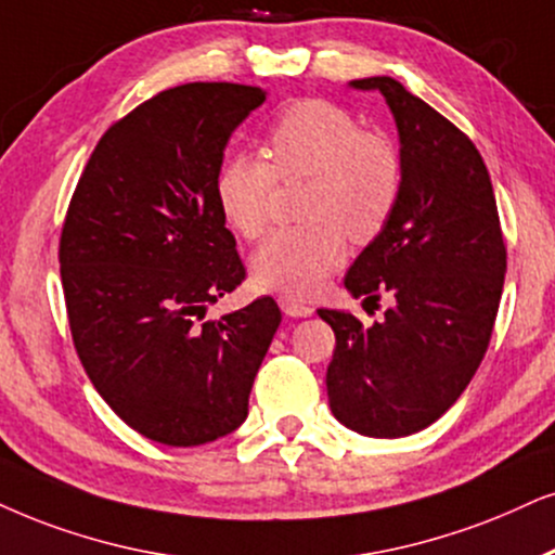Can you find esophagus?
I'll return each mask as SVG.
<instances>
[{
	"label": "esophagus",
	"instance_id": "34e87169",
	"mask_svg": "<svg viewBox=\"0 0 555 555\" xmlns=\"http://www.w3.org/2000/svg\"><path fill=\"white\" fill-rule=\"evenodd\" d=\"M279 307H282L284 314H289V318H310L314 312L307 301L294 297V294H282V297H279Z\"/></svg>",
	"mask_w": 555,
	"mask_h": 555
}]
</instances>
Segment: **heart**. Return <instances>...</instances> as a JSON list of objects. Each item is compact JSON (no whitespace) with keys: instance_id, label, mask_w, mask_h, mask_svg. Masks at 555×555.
I'll list each match as a JSON object with an SVG mask.
<instances>
[{"instance_id":"1","label":"heart","mask_w":555,"mask_h":555,"mask_svg":"<svg viewBox=\"0 0 555 555\" xmlns=\"http://www.w3.org/2000/svg\"><path fill=\"white\" fill-rule=\"evenodd\" d=\"M266 156L237 153L222 160L217 205L235 233L258 241L271 222L276 181L307 179V222L276 230L254 256V273L271 289L310 294L343 263L348 237L366 245L389 225L404 189L402 153L338 104L299 100L271 122Z\"/></svg>"}]
</instances>
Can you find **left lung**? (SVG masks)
I'll list each match as a JSON object with an SVG mask.
<instances>
[{"label": "left lung", "mask_w": 555, "mask_h": 555, "mask_svg": "<svg viewBox=\"0 0 555 555\" xmlns=\"http://www.w3.org/2000/svg\"><path fill=\"white\" fill-rule=\"evenodd\" d=\"M378 89L402 143V199L384 233L346 273L356 299H395L366 327L318 310L333 327L327 399L338 423L369 438L433 425L468 387L492 340L507 248L481 153L451 120L389 76L350 81Z\"/></svg>", "instance_id": "1"}]
</instances>
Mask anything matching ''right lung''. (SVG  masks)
<instances>
[{
	"label": "right lung",
	"instance_id": "1",
	"mask_svg": "<svg viewBox=\"0 0 555 555\" xmlns=\"http://www.w3.org/2000/svg\"><path fill=\"white\" fill-rule=\"evenodd\" d=\"M263 100L228 81L158 91L100 138L63 220L61 284L81 366L156 443L202 446L241 427L282 322L271 297L205 318L245 279L215 177Z\"/></svg>",
	"mask_w": 555,
	"mask_h": 555
}]
</instances>
